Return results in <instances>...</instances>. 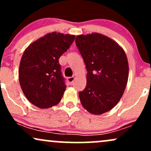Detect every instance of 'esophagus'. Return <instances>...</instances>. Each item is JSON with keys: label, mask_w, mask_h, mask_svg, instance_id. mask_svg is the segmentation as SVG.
Wrapping results in <instances>:
<instances>
[{"label": "esophagus", "mask_w": 151, "mask_h": 151, "mask_svg": "<svg viewBox=\"0 0 151 151\" xmlns=\"http://www.w3.org/2000/svg\"><path fill=\"white\" fill-rule=\"evenodd\" d=\"M74 77H70L67 78V81H68L70 84H72V82L74 81Z\"/></svg>", "instance_id": "obj_1"}]
</instances>
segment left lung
<instances>
[{
  "label": "left lung",
  "instance_id": "obj_1",
  "mask_svg": "<svg viewBox=\"0 0 151 151\" xmlns=\"http://www.w3.org/2000/svg\"><path fill=\"white\" fill-rule=\"evenodd\" d=\"M76 45L86 68V86L79 96L89 113L100 115L120 101L129 78V63L124 49L114 40L97 32L77 35Z\"/></svg>",
  "mask_w": 151,
  "mask_h": 151
}]
</instances>
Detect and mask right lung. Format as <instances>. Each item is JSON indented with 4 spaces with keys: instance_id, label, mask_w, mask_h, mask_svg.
Listing matches in <instances>:
<instances>
[{
    "instance_id": "obj_1",
    "label": "right lung",
    "mask_w": 151,
    "mask_h": 151,
    "mask_svg": "<svg viewBox=\"0 0 151 151\" xmlns=\"http://www.w3.org/2000/svg\"><path fill=\"white\" fill-rule=\"evenodd\" d=\"M75 35L53 32L26 48L19 67L21 89L31 104L47 109L60 101L66 89L59 59L70 48Z\"/></svg>"
}]
</instances>
